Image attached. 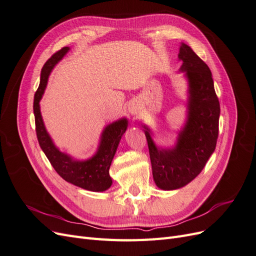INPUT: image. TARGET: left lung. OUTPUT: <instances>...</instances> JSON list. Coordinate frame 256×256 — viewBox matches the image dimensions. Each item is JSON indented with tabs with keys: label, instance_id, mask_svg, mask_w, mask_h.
Wrapping results in <instances>:
<instances>
[{
	"label": "left lung",
	"instance_id": "left-lung-1",
	"mask_svg": "<svg viewBox=\"0 0 256 256\" xmlns=\"http://www.w3.org/2000/svg\"><path fill=\"white\" fill-rule=\"evenodd\" d=\"M180 72L188 83L187 120L172 147L154 144L150 128L143 125L148 144L154 184L161 190L184 187L202 172L214 152L219 134L220 104L209 67L188 44L182 42Z\"/></svg>",
	"mask_w": 256,
	"mask_h": 256
}]
</instances>
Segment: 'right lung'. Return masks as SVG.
Instances as JSON below:
<instances>
[{
  "instance_id": "1",
  "label": "right lung",
  "mask_w": 256,
  "mask_h": 256,
  "mask_svg": "<svg viewBox=\"0 0 256 256\" xmlns=\"http://www.w3.org/2000/svg\"><path fill=\"white\" fill-rule=\"evenodd\" d=\"M69 47H64L46 62L40 74V83L34 97V115L36 134L38 142L42 152L49 159L50 164L58 172V174L76 187L92 192H102L109 189L112 184L109 170L112 160L118 150L122 136L128 127V120L122 118L106 125L102 136H100L99 145L96 152L88 159L79 160L70 154L60 152L58 147L54 144L52 138L46 129L44 122L40 112V100L47 88L48 79L53 68L62 60L68 51Z\"/></svg>"
}]
</instances>
